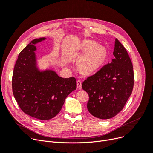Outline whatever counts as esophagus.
<instances>
[{"instance_id": "obj_1", "label": "esophagus", "mask_w": 153, "mask_h": 153, "mask_svg": "<svg viewBox=\"0 0 153 153\" xmlns=\"http://www.w3.org/2000/svg\"><path fill=\"white\" fill-rule=\"evenodd\" d=\"M76 83H77V89H81V88H82V81L80 80H78Z\"/></svg>"}]
</instances>
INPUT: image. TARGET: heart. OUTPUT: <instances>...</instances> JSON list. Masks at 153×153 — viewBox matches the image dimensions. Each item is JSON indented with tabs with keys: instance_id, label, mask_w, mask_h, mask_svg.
Segmentation results:
<instances>
[{
	"instance_id": "heart-1",
	"label": "heart",
	"mask_w": 153,
	"mask_h": 153,
	"mask_svg": "<svg viewBox=\"0 0 153 153\" xmlns=\"http://www.w3.org/2000/svg\"><path fill=\"white\" fill-rule=\"evenodd\" d=\"M81 48L89 52L85 53L79 60L78 66L80 70L85 74L94 72L105 61L107 55L106 49L92 41H83Z\"/></svg>"
}]
</instances>
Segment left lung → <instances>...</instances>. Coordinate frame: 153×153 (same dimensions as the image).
<instances>
[{
	"label": "left lung",
	"mask_w": 153,
	"mask_h": 153,
	"mask_svg": "<svg viewBox=\"0 0 153 153\" xmlns=\"http://www.w3.org/2000/svg\"><path fill=\"white\" fill-rule=\"evenodd\" d=\"M113 54L112 62L87 77L82 85L89 94L88 111L101 119H110L121 112L133 88V64L126 48L117 39Z\"/></svg>",
	"instance_id": "obj_1"
}]
</instances>
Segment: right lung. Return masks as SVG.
I'll use <instances>...</instances> for the list:
<instances>
[{
	"label": "right lung",
	"mask_w": 153,
	"mask_h": 153,
	"mask_svg": "<svg viewBox=\"0 0 153 153\" xmlns=\"http://www.w3.org/2000/svg\"><path fill=\"white\" fill-rule=\"evenodd\" d=\"M35 39L19 53L14 68V97L25 114L40 120L54 117L61 111L66 97L76 89V78L60 77L52 70L39 71L36 67Z\"/></svg>",
	"instance_id": "right-lung-1"
}]
</instances>
